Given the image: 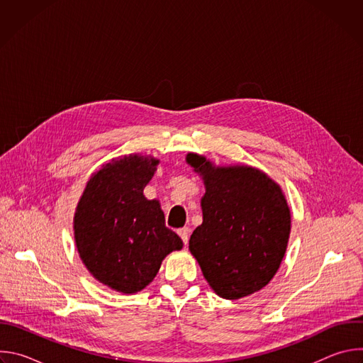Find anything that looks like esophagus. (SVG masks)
<instances>
[{
	"mask_svg": "<svg viewBox=\"0 0 363 363\" xmlns=\"http://www.w3.org/2000/svg\"><path fill=\"white\" fill-rule=\"evenodd\" d=\"M189 234H191V230L188 227H184V228H179L178 230V235L181 237L182 242L186 245L188 244V240H189Z\"/></svg>",
	"mask_w": 363,
	"mask_h": 363,
	"instance_id": "esophagus-1",
	"label": "esophagus"
}]
</instances>
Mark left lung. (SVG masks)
Here are the masks:
<instances>
[{
    "label": "left lung",
    "mask_w": 363,
    "mask_h": 363,
    "mask_svg": "<svg viewBox=\"0 0 363 363\" xmlns=\"http://www.w3.org/2000/svg\"><path fill=\"white\" fill-rule=\"evenodd\" d=\"M186 162L202 175V224L189 250L203 277L224 298L262 290L274 277L290 235V210L280 186L251 167L216 168L196 153Z\"/></svg>",
    "instance_id": "left-lung-1"
}]
</instances>
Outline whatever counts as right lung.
<instances>
[{
	"label": "right lung",
	"instance_id": "1",
	"mask_svg": "<svg viewBox=\"0 0 363 363\" xmlns=\"http://www.w3.org/2000/svg\"><path fill=\"white\" fill-rule=\"evenodd\" d=\"M160 161L129 155L96 172L74 216L76 245L87 270L121 293H136L160 272L167 254L182 240L165 225L157 199L143 188Z\"/></svg>",
	"mask_w": 363,
	"mask_h": 363
}]
</instances>
